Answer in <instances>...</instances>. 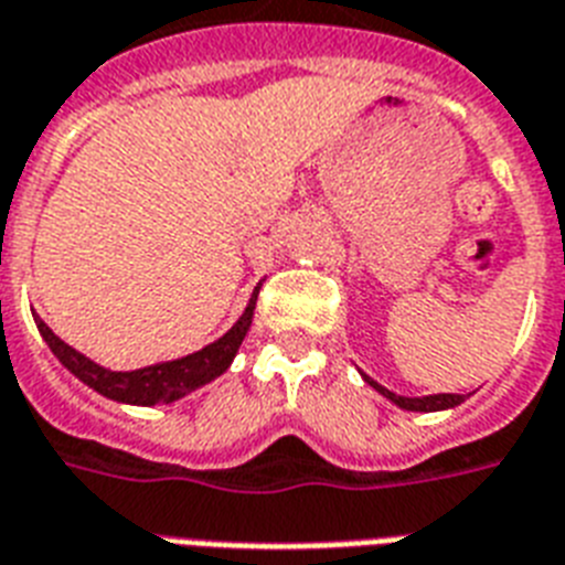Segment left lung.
<instances>
[{
  "mask_svg": "<svg viewBox=\"0 0 565 565\" xmlns=\"http://www.w3.org/2000/svg\"><path fill=\"white\" fill-rule=\"evenodd\" d=\"M367 379V376H364ZM370 385L376 387L379 394L387 396L391 403L399 405L405 411H444V408H455V405L463 403V394H431V396H399L394 391H387V387L376 385L373 379H367Z\"/></svg>",
  "mask_w": 565,
  "mask_h": 565,
  "instance_id": "1",
  "label": "left lung"
}]
</instances>
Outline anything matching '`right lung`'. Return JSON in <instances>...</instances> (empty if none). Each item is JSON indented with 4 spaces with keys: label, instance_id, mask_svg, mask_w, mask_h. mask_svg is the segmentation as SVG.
<instances>
[{
    "label": "right lung",
    "instance_id": "1",
    "mask_svg": "<svg viewBox=\"0 0 565 565\" xmlns=\"http://www.w3.org/2000/svg\"><path fill=\"white\" fill-rule=\"evenodd\" d=\"M256 297H259V286H256L250 303H247L245 315L233 323L230 332L215 341V344L204 347L192 355H183V359L174 361H162V364H151V367L142 370H107L96 361H89L87 355H81L78 350H72L70 344H63L61 338L54 335L52 329L43 323V320L34 315V323H38L40 335L49 344L61 364L70 373L89 385L93 391H98L107 399H116V403H128V405H160V403H174L180 396L192 394L201 385L212 382L215 376H221L224 370L230 367V361L236 359L238 347L245 341L247 329H250V320H254L256 309Z\"/></svg>",
    "mask_w": 565,
    "mask_h": 565
}]
</instances>
